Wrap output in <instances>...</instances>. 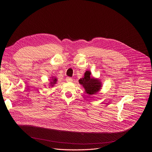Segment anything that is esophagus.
Listing matches in <instances>:
<instances>
[{
  "label": "esophagus",
  "instance_id": "34e87169",
  "mask_svg": "<svg viewBox=\"0 0 152 152\" xmlns=\"http://www.w3.org/2000/svg\"><path fill=\"white\" fill-rule=\"evenodd\" d=\"M66 81L68 82H71L73 81V79H72V78L68 77L66 78Z\"/></svg>",
  "mask_w": 152,
  "mask_h": 152
}]
</instances>
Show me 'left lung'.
<instances>
[{
	"label": "left lung",
	"instance_id": "8db88e82",
	"mask_svg": "<svg viewBox=\"0 0 152 152\" xmlns=\"http://www.w3.org/2000/svg\"><path fill=\"white\" fill-rule=\"evenodd\" d=\"M91 72L86 71L84 76L79 80V83L82 85L85 92L90 95L97 94L102 87V83L99 79L91 76Z\"/></svg>",
	"mask_w": 152,
	"mask_h": 152
}]
</instances>
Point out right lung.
<instances>
[{
  "instance_id": "1",
  "label": "right lung",
  "mask_w": 152,
  "mask_h": 152,
  "mask_svg": "<svg viewBox=\"0 0 152 152\" xmlns=\"http://www.w3.org/2000/svg\"><path fill=\"white\" fill-rule=\"evenodd\" d=\"M50 83H49V88H51V87H53V86H54V85H55L58 81V79L56 77H54V76H52L50 77Z\"/></svg>"
}]
</instances>
